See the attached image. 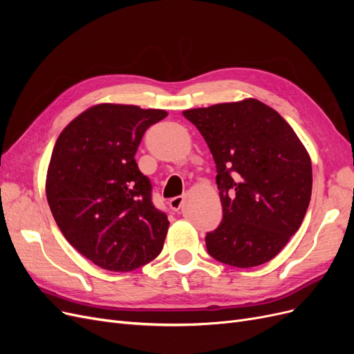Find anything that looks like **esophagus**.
<instances>
[{
	"label": "esophagus",
	"instance_id": "34e87169",
	"mask_svg": "<svg viewBox=\"0 0 354 354\" xmlns=\"http://www.w3.org/2000/svg\"><path fill=\"white\" fill-rule=\"evenodd\" d=\"M185 201H186V195L174 196V198H171V199H169L168 205H169V208L173 209V211H178V209L181 208V205H183V203H185Z\"/></svg>",
	"mask_w": 354,
	"mask_h": 354
}]
</instances>
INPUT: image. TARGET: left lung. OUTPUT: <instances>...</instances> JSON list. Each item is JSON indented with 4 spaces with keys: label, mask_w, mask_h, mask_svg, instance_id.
<instances>
[{
    "label": "left lung",
    "mask_w": 354,
    "mask_h": 354,
    "mask_svg": "<svg viewBox=\"0 0 354 354\" xmlns=\"http://www.w3.org/2000/svg\"><path fill=\"white\" fill-rule=\"evenodd\" d=\"M212 153L223 205L205 236L220 263L248 269L270 261L299 229L312 196V162L283 118L248 99L183 112Z\"/></svg>",
    "instance_id": "obj_1"
}]
</instances>
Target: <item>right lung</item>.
<instances>
[{"instance_id": "right-lung-1", "label": "right lung", "mask_w": 354, "mask_h": 354, "mask_svg": "<svg viewBox=\"0 0 354 354\" xmlns=\"http://www.w3.org/2000/svg\"><path fill=\"white\" fill-rule=\"evenodd\" d=\"M160 109L97 104L62 131L47 173V201L60 232L85 259L111 272L138 269L162 251L169 221L136 162Z\"/></svg>"}]
</instances>
